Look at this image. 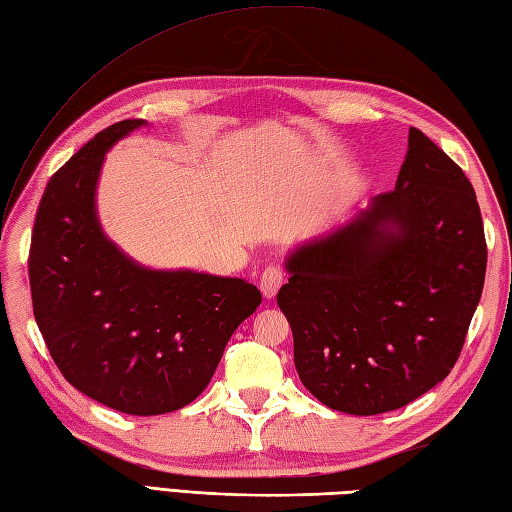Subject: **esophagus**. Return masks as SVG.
<instances>
[{
  "instance_id": "esophagus-1",
  "label": "esophagus",
  "mask_w": 512,
  "mask_h": 512,
  "mask_svg": "<svg viewBox=\"0 0 512 512\" xmlns=\"http://www.w3.org/2000/svg\"><path fill=\"white\" fill-rule=\"evenodd\" d=\"M283 281H285L283 270L279 266H268L264 272H261V277H259L261 294H264L266 299H272V296L279 292Z\"/></svg>"
}]
</instances>
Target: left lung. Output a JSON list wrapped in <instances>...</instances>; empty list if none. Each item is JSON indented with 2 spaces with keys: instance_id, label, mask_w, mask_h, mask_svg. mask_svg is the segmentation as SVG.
<instances>
[{
  "instance_id": "8db88e82",
  "label": "left lung",
  "mask_w": 512,
  "mask_h": 512,
  "mask_svg": "<svg viewBox=\"0 0 512 512\" xmlns=\"http://www.w3.org/2000/svg\"><path fill=\"white\" fill-rule=\"evenodd\" d=\"M277 303L303 386L331 410L382 414L449 375L486 272L482 213L458 165L410 128L392 192L285 261Z\"/></svg>"
}]
</instances>
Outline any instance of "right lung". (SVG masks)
Returning <instances> with one entry per match:
<instances>
[{"instance_id": "obj_1", "label": "right lung", "mask_w": 512, "mask_h": 512, "mask_svg": "<svg viewBox=\"0 0 512 512\" xmlns=\"http://www.w3.org/2000/svg\"><path fill=\"white\" fill-rule=\"evenodd\" d=\"M144 124L104 128L50 178L28 257L34 318L58 371L87 397L135 417L192 403L261 303L244 279L148 270L102 233L95 185L104 154Z\"/></svg>"}]
</instances>
